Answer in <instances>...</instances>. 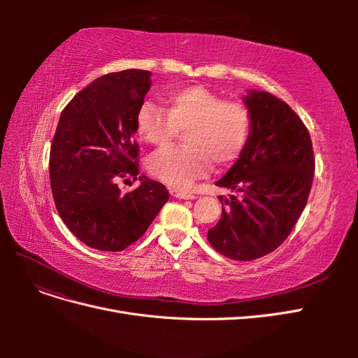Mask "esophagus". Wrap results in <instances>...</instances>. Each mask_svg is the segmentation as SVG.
Wrapping results in <instances>:
<instances>
[{"mask_svg":"<svg viewBox=\"0 0 358 358\" xmlns=\"http://www.w3.org/2000/svg\"><path fill=\"white\" fill-rule=\"evenodd\" d=\"M171 196L176 197V199H182V200L196 199V194H192V192L185 191V189H171Z\"/></svg>","mask_w":358,"mask_h":358,"instance_id":"obj_1","label":"esophagus"}]
</instances>
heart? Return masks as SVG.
Here are the masks:
<instances>
[{"label":"heart","mask_w":358,"mask_h":358,"mask_svg":"<svg viewBox=\"0 0 358 358\" xmlns=\"http://www.w3.org/2000/svg\"><path fill=\"white\" fill-rule=\"evenodd\" d=\"M167 110L143 101L136 112V133L149 145H166L185 128L180 146L157 150L148 159L152 175L175 187H189L215 162L229 166L242 155L252 131V115L236 100L203 85L171 90L164 96Z\"/></svg>","instance_id":"1"}]
</instances>
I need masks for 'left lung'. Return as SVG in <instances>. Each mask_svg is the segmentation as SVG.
Instances as JSON below:
<instances>
[{"instance_id":"obj_1","label":"left lung","mask_w":358,"mask_h":358,"mask_svg":"<svg viewBox=\"0 0 358 358\" xmlns=\"http://www.w3.org/2000/svg\"><path fill=\"white\" fill-rule=\"evenodd\" d=\"M245 104L252 115L251 137L216 182L237 196L224 200L221 220L208 231L213 249L237 262H251L284 243L308 203L315 171L308 128L285 101L249 91Z\"/></svg>"}]
</instances>
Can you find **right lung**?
<instances>
[{
    "label": "right lung",
    "mask_w": 358,
    "mask_h": 358,
    "mask_svg": "<svg viewBox=\"0 0 358 358\" xmlns=\"http://www.w3.org/2000/svg\"><path fill=\"white\" fill-rule=\"evenodd\" d=\"M150 71L124 70L95 79L62 110L50 146L49 176L57 210L80 242L119 252L140 239L169 200L157 180L138 176L136 112ZM141 180L122 194L119 180Z\"/></svg>",
    "instance_id": "1"
}]
</instances>
